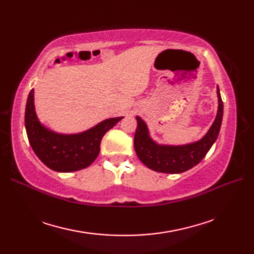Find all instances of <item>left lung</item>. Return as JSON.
Instances as JSON below:
<instances>
[{"instance_id":"obj_1","label":"left lung","mask_w":254,"mask_h":254,"mask_svg":"<svg viewBox=\"0 0 254 254\" xmlns=\"http://www.w3.org/2000/svg\"><path fill=\"white\" fill-rule=\"evenodd\" d=\"M218 111L212 127L202 139L180 146L159 145L150 138L148 128L139 117L134 135V148L137 157L149 169L164 174H181L193 168L201 161L217 139L223 120L224 105L217 87Z\"/></svg>"}]
</instances>
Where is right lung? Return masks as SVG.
I'll return each instance as SVG.
<instances>
[{"instance_id": "1", "label": "right lung", "mask_w": 254, "mask_h": 254, "mask_svg": "<svg viewBox=\"0 0 254 254\" xmlns=\"http://www.w3.org/2000/svg\"><path fill=\"white\" fill-rule=\"evenodd\" d=\"M123 119L111 118L78 134H59L39 122L35 111L34 89L27 98L25 127L30 146L48 168L59 172L84 169L94 163L105 134Z\"/></svg>"}]
</instances>
